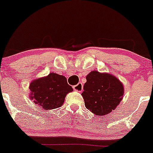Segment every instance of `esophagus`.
<instances>
[{
	"label": "esophagus",
	"instance_id": "esophagus-1",
	"mask_svg": "<svg viewBox=\"0 0 153 153\" xmlns=\"http://www.w3.org/2000/svg\"><path fill=\"white\" fill-rule=\"evenodd\" d=\"M73 88H74V91H77V92H82V90H83V85H82V84L81 82H79V83H78L76 85L74 86Z\"/></svg>",
	"mask_w": 153,
	"mask_h": 153
}]
</instances>
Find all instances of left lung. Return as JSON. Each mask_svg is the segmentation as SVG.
<instances>
[{
	"label": "left lung",
	"instance_id": "1",
	"mask_svg": "<svg viewBox=\"0 0 153 153\" xmlns=\"http://www.w3.org/2000/svg\"><path fill=\"white\" fill-rule=\"evenodd\" d=\"M82 94L86 108L98 116H105L114 111L123 99L122 82L109 73L92 71L86 76Z\"/></svg>",
	"mask_w": 153,
	"mask_h": 153
}]
</instances>
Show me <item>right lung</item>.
Listing matches in <instances>:
<instances>
[{"instance_id":"1","label":"right lung","mask_w":153,"mask_h":153,"mask_svg":"<svg viewBox=\"0 0 153 153\" xmlns=\"http://www.w3.org/2000/svg\"><path fill=\"white\" fill-rule=\"evenodd\" d=\"M29 89L30 100L46 111L60 108L66 95L73 91L65 76L53 72L31 81Z\"/></svg>"}]
</instances>
